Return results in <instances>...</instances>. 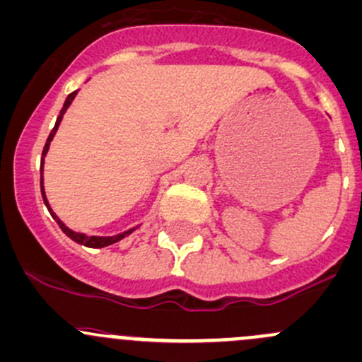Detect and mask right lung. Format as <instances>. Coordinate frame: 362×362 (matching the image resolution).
I'll use <instances>...</instances> for the list:
<instances>
[{"label":"right lung","mask_w":362,"mask_h":362,"mask_svg":"<svg viewBox=\"0 0 362 362\" xmlns=\"http://www.w3.org/2000/svg\"><path fill=\"white\" fill-rule=\"evenodd\" d=\"M76 93H78V90H76V91H72V93L69 95V97L66 98V102H64V107H62V111H60L59 117H57V123H55V127H53V130L50 132V135H48V140H47V144H45V149H43V158H41V194H43V201H45V204H47V208H48V210H50V204H48V201H47V196H45V189H43V161H45V156H47V152H48V147H50V142H52L53 135H55L57 128H59L60 121H62V116H64V112L67 111V107H69V105H71V102L74 100ZM50 213H52V216H53V218L57 220V223H59V227H60V229L64 230V234H66V235H69V238L72 239V241L79 243V245H83V246H88V248H104V246L114 245V243H117V241H119V239H123L124 235L132 234V232H133V229H130V230L123 232V234H119V235H112V238H97V235H85V234H81V232H74V230L67 229V227L64 226V223H62V220H60L59 216L55 215V213H53L52 210H50Z\"/></svg>","instance_id":"1"}]
</instances>
